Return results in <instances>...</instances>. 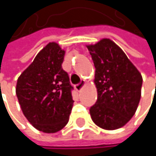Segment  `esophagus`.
Segmentation results:
<instances>
[{"label": "esophagus", "mask_w": 156, "mask_h": 156, "mask_svg": "<svg viewBox=\"0 0 156 156\" xmlns=\"http://www.w3.org/2000/svg\"><path fill=\"white\" fill-rule=\"evenodd\" d=\"M85 85H86V82H85V80H81L80 81V83H78V85H76V89L78 90V91H80L84 87H85Z\"/></svg>", "instance_id": "obj_1"}]
</instances>
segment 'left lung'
<instances>
[{"label": "left lung", "mask_w": 156, "mask_h": 156, "mask_svg": "<svg viewBox=\"0 0 156 156\" xmlns=\"http://www.w3.org/2000/svg\"><path fill=\"white\" fill-rule=\"evenodd\" d=\"M96 68L98 99L89 112L93 122L106 130L124 126L135 115L143 78L121 48L109 39L87 45Z\"/></svg>", "instance_id": "obj_1"}]
</instances>
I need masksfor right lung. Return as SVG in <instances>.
<instances>
[{
	"mask_svg": "<svg viewBox=\"0 0 156 156\" xmlns=\"http://www.w3.org/2000/svg\"><path fill=\"white\" fill-rule=\"evenodd\" d=\"M65 50L49 42L17 80L16 95L23 115L39 131L52 134L69 122L73 99L69 75L62 69Z\"/></svg>",
	"mask_w": 156,
	"mask_h": 156,
	"instance_id": "add662e5",
	"label": "right lung"
}]
</instances>
